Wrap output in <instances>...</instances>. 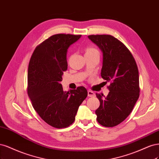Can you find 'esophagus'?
Returning <instances> with one entry per match:
<instances>
[{
	"label": "esophagus",
	"instance_id": "obj_1",
	"mask_svg": "<svg viewBox=\"0 0 159 159\" xmlns=\"http://www.w3.org/2000/svg\"><path fill=\"white\" fill-rule=\"evenodd\" d=\"M88 96L89 97H94L95 96V93L94 92L91 91V90H89L88 91Z\"/></svg>",
	"mask_w": 159,
	"mask_h": 159
}]
</instances>
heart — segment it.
Wrapping results in <instances>:
<instances>
[{
	"label": "heart",
	"instance_id": "b5f03b06",
	"mask_svg": "<svg viewBox=\"0 0 159 159\" xmlns=\"http://www.w3.org/2000/svg\"><path fill=\"white\" fill-rule=\"evenodd\" d=\"M98 52L96 49L94 48H92V47H89L87 48L86 49V53H93V52Z\"/></svg>",
	"mask_w": 159,
	"mask_h": 159
}]
</instances>
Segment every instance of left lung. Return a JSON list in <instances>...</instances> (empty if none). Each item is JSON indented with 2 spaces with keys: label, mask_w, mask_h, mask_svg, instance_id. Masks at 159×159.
I'll return each instance as SVG.
<instances>
[{
  "label": "left lung",
  "mask_w": 159,
  "mask_h": 159,
  "mask_svg": "<svg viewBox=\"0 0 159 159\" xmlns=\"http://www.w3.org/2000/svg\"><path fill=\"white\" fill-rule=\"evenodd\" d=\"M88 37L103 53L101 76L110 83L106 97L96 94L100 103L96 120L104 127H114L127 118L139 98V71L131 53L120 40L110 35Z\"/></svg>",
  "instance_id": "8db88e82"
}]
</instances>
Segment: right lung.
I'll list each match as a JSON object with an SVG mask.
<instances>
[{
  "instance_id": "obj_1",
  "label": "right lung",
  "mask_w": 159,
  "mask_h": 159,
  "mask_svg": "<svg viewBox=\"0 0 159 159\" xmlns=\"http://www.w3.org/2000/svg\"><path fill=\"white\" fill-rule=\"evenodd\" d=\"M81 35L59 34L35 48L28 70V94L34 110L45 122L55 128L73 124L88 92L83 86L64 92L60 83L67 70L66 53Z\"/></svg>"
}]
</instances>
